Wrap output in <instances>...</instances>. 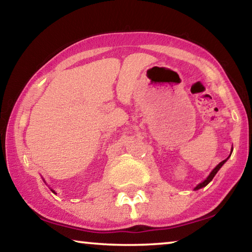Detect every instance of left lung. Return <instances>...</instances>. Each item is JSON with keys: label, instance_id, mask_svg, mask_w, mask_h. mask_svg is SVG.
Wrapping results in <instances>:
<instances>
[{"label": "left lung", "instance_id": "1", "mask_svg": "<svg viewBox=\"0 0 252 252\" xmlns=\"http://www.w3.org/2000/svg\"><path fill=\"white\" fill-rule=\"evenodd\" d=\"M232 150H233V149H232ZM232 150H231L230 156H231V154H232ZM230 156H229V157H230ZM229 157H227L226 159H224V160H223V161L220 162L219 165H218L217 167H215V168H214L212 171H211V174L209 175V176H207V178L205 179V181H204V182H202V183H199L198 185H197L196 187H195L194 189H195V190H197V189H202V187H205V186L207 185V184H209L211 181H212L213 177L215 176V175H217V173H218V171L220 170V168H221V167H222L223 165H224V162L227 160V159H229Z\"/></svg>", "mask_w": 252, "mask_h": 252}]
</instances>
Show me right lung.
<instances>
[{
  "label": "right lung",
  "instance_id": "obj_1",
  "mask_svg": "<svg viewBox=\"0 0 252 252\" xmlns=\"http://www.w3.org/2000/svg\"><path fill=\"white\" fill-rule=\"evenodd\" d=\"M51 190H53V189H51ZM53 191H54V193H55V190H53ZM55 194H56V193H55Z\"/></svg>",
  "mask_w": 252,
  "mask_h": 252
}]
</instances>
